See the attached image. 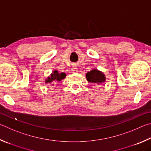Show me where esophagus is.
I'll list each match as a JSON object with an SVG mask.
<instances>
[{
    "instance_id": "1",
    "label": "esophagus",
    "mask_w": 151,
    "mask_h": 151,
    "mask_svg": "<svg viewBox=\"0 0 151 151\" xmlns=\"http://www.w3.org/2000/svg\"><path fill=\"white\" fill-rule=\"evenodd\" d=\"M71 70H72L73 73H75L76 72V71L78 70V68H77V66L75 65H74L72 66V68H71Z\"/></svg>"
}]
</instances>
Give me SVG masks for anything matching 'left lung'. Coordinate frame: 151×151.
Returning <instances> with one entry per match:
<instances>
[{
	"label": "left lung",
	"mask_w": 151,
	"mask_h": 151,
	"mask_svg": "<svg viewBox=\"0 0 151 151\" xmlns=\"http://www.w3.org/2000/svg\"><path fill=\"white\" fill-rule=\"evenodd\" d=\"M86 76L87 81L89 83H91L94 84L98 85L104 83L106 81L105 75L97 69H94L90 70V72H88Z\"/></svg>",
	"instance_id": "1"
}]
</instances>
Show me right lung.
Segmentation results:
<instances>
[{
  "label": "right lung",
  "instance_id": "right-lung-1",
  "mask_svg": "<svg viewBox=\"0 0 151 151\" xmlns=\"http://www.w3.org/2000/svg\"><path fill=\"white\" fill-rule=\"evenodd\" d=\"M66 76V74L64 73H58L57 70H54L51 76L46 79L45 83H53L56 84L57 83H59V81H61L62 79H63Z\"/></svg>",
  "mask_w": 151,
  "mask_h": 151
}]
</instances>
